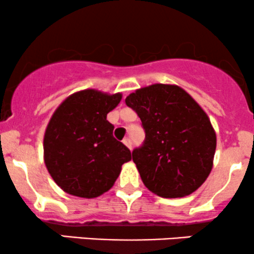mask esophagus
<instances>
[{"label": "esophagus", "mask_w": 254, "mask_h": 254, "mask_svg": "<svg viewBox=\"0 0 254 254\" xmlns=\"http://www.w3.org/2000/svg\"><path fill=\"white\" fill-rule=\"evenodd\" d=\"M123 143L127 145V147L131 150V147H132V144H131V139L130 138H124L123 139Z\"/></svg>", "instance_id": "34e87169"}]
</instances>
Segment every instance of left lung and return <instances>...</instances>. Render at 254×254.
I'll use <instances>...</instances> for the list:
<instances>
[{"label": "left lung", "instance_id": "1", "mask_svg": "<svg viewBox=\"0 0 254 254\" xmlns=\"http://www.w3.org/2000/svg\"><path fill=\"white\" fill-rule=\"evenodd\" d=\"M145 131L132 160L145 188L165 198L191 194L214 165L216 133L208 115L177 84L154 83L125 99Z\"/></svg>", "mask_w": 254, "mask_h": 254}]
</instances>
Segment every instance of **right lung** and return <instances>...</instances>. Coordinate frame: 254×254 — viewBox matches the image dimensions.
I'll list each match as a JSON object with an SVG mask.
<instances>
[{"label":"right lung","instance_id":"obj_1","mask_svg":"<svg viewBox=\"0 0 254 254\" xmlns=\"http://www.w3.org/2000/svg\"><path fill=\"white\" fill-rule=\"evenodd\" d=\"M122 93L83 89L64 99L44 133V162L55 183L81 198L101 196L113 186L131 153L112 135L107 113Z\"/></svg>","mask_w":254,"mask_h":254}]
</instances>
